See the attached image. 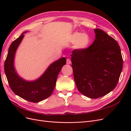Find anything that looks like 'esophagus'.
Here are the masks:
<instances>
[{"label": "esophagus", "instance_id": "34e87169", "mask_svg": "<svg viewBox=\"0 0 131 131\" xmlns=\"http://www.w3.org/2000/svg\"><path fill=\"white\" fill-rule=\"evenodd\" d=\"M70 63H71V60H70V59L69 58L67 59V64H70Z\"/></svg>", "mask_w": 131, "mask_h": 131}]
</instances>
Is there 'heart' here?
Returning <instances> with one entry per match:
<instances>
[{"mask_svg": "<svg viewBox=\"0 0 131 131\" xmlns=\"http://www.w3.org/2000/svg\"><path fill=\"white\" fill-rule=\"evenodd\" d=\"M70 40L72 42H75L74 46L75 49L82 50L86 49L89 46L91 39L88 33L76 31L71 35Z\"/></svg>", "mask_w": 131, "mask_h": 131, "instance_id": "heart-1", "label": "heart"}]
</instances>
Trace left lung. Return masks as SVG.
<instances>
[{"label":"left lung","instance_id":"8db88e82","mask_svg":"<svg viewBox=\"0 0 131 131\" xmlns=\"http://www.w3.org/2000/svg\"><path fill=\"white\" fill-rule=\"evenodd\" d=\"M94 30L96 38L92 44L84 50H74L71 60L78 90L86 97L96 99L115 88L123 59L117 42L101 29Z\"/></svg>","mask_w":131,"mask_h":131}]
</instances>
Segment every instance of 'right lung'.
Instances as JSON below:
<instances>
[{
	"label": "right lung",
	"mask_w": 131,
	"mask_h": 131,
	"mask_svg": "<svg viewBox=\"0 0 131 131\" xmlns=\"http://www.w3.org/2000/svg\"><path fill=\"white\" fill-rule=\"evenodd\" d=\"M24 33L10 45L4 63V70L10 88L16 94L28 101L37 103L52 94L58 75L66 63V58L62 57L52 63L37 80H23L16 72L14 60L16 51L24 37Z\"/></svg>",
	"instance_id": "add662e5"
}]
</instances>
